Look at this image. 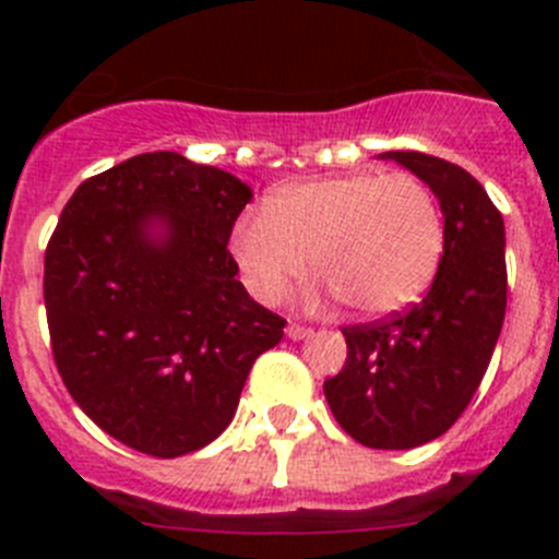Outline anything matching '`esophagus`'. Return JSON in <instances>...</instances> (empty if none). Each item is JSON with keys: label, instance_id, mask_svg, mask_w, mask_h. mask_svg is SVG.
<instances>
[{"label": "esophagus", "instance_id": "esophagus-1", "mask_svg": "<svg viewBox=\"0 0 559 559\" xmlns=\"http://www.w3.org/2000/svg\"><path fill=\"white\" fill-rule=\"evenodd\" d=\"M285 333H288V338L302 341V338H310V335H313V328H305V324H288V330H285Z\"/></svg>", "mask_w": 559, "mask_h": 559}]
</instances>
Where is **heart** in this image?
<instances>
[{
    "label": "heart",
    "instance_id": "obj_1",
    "mask_svg": "<svg viewBox=\"0 0 559 559\" xmlns=\"http://www.w3.org/2000/svg\"><path fill=\"white\" fill-rule=\"evenodd\" d=\"M231 257L260 302H280L310 269L364 316L408 308L426 294L445 251V218L414 173L355 170L274 190L265 212L231 229Z\"/></svg>",
    "mask_w": 559,
    "mask_h": 559
}]
</instances>
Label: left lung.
Returning <instances> with one entry per match:
<instances>
[{
	"mask_svg": "<svg viewBox=\"0 0 559 559\" xmlns=\"http://www.w3.org/2000/svg\"><path fill=\"white\" fill-rule=\"evenodd\" d=\"M380 156L431 187L445 215V251L423 302L341 328L347 360L324 380V397L355 442L408 451L462 417L490 367L507 313V240L501 212L467 170L419 151Z\"/></svg>",
	"mask_w": 559,
	"mask_h": 559,
	"instance_id": "8db88e82",
	"label": "left lung"
}]
</instances>
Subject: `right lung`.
Wrapping results in <instances>:
<instances>
[{"label":"right lung","instance_id":"add662e5","mask_svg":"<svg viewBox=\"0 0 559 559\" xmlns=\"http://www.w3.org/2000/svg\"><path fill=\"white\" fill-rule=\"evenodd\" d=\"M251 190L181 153H140L83 181L44 251L63 386L122 445L176 459L235 417L285 319L235 280L226 249Z\"/></svg>","mask_w":559,"mask_h":559}]
</instances>
